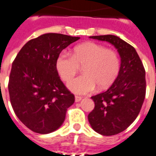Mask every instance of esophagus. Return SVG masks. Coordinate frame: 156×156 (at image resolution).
<instances>
[{
	"mask_svg": "<svg viewBox=\"0 0 156 156\" xmlns=\"http://www.w3.org/2000/svg\"><path fill=\"white\" fill-rule=\"evenodd\" d=\"M81 100H82V97H80V96H75V101H76V102H80Z\"/></svg>",
	"mask_w": 156,
	"mask_h": 156,
	"instance_id": "esophagus-1",
	"label": "esophagus"
}]
</instances>
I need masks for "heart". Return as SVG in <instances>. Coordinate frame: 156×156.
Wrapping results in <instances>:
<instances>
[{
  "label": "heart",
  "mask_w": 156,
  "mask_h": 156,
  "mask_svg": "<svg viewBox=\"0 0 156 156\" xmlns=\"http://www.w3.org/2000/svg\"><path fill=\"white\" fill-rule=\"evenodd\" d=\"M83 75L69 83L71 91L76 94L92 92L96 85L100 89L110 87L119 76V54L96 42H86L73 49L72 55L61 52L56 60V69L60 78L69 82L83 67Z\"/></svg>",
  "instance_id": "heart-1"
}]
</instances>
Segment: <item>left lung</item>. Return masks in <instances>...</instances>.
Listing matches in <instances>:
<instances>
[{
	"instance_id": "left-lung-1",
	"label": "left lung",
	"mask_w": 156,
	"mask_h": 156,
	"mask_svg": "<svg viewBox=\"0 0 156 156\" xmlns=\"http://www.w3.org/2000/svg\"><path fill=\"white\" fill-rule=\"evenodd\" d=\"M90 38L108 41L121 57L119 76L108 89L92 96L95 108L87 115L92 129L103 136H114L127 129L138 116L146 95L145 69L136 49L113 35Z\"/></svg>"
}]
</instances>
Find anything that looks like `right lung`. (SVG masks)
Listing matches in <instances>:
<instances>
[{
    "label": "right lung",
    "mask_w": 156,
    "mask_h": 156,
    "mask_svg": "<svg viewBox=\"0 0 156 156\" xmlns=\"http://www.w3.org/2000/svg\"><path fill=\"white\" fill-rule=\"evenodd\" d=\"M79 39L60 33L43 34L28 41L13 60L8 85L10 102L18 119L33 132L56 131L75 102L58 75L56 60Z\"/></svg>",
    "instance_id": "1"
}]
</instances>
